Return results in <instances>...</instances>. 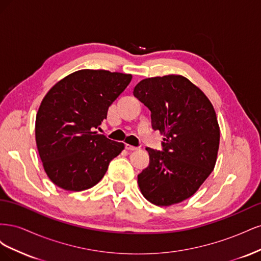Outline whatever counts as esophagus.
Segmentation results:
<instances>
[{
  "label": "esophagus",
  "instance_id": "esophagus-1",
  "mask_svg": "<svg viewBox=\"0 0 261 261\" xmlns=\"http://www.w3.org/2000/svg\"><path fill=\"white\" fill-rule=\"evenodd\" d=\"M125 148L127 149V150H129V151H135V150H138V148H137V147H135V146H132V145H128V144H126Z\"/></svg>",
  "mask_w": 261,
  "mask_h": 261
}]
</instances>
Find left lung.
I'll return each mask as SVG.
<instances>
[{
	"instance_id": "obj_1",
	"label": "left lung",
	"mask_w": 261,
	"mask_h": 261,
	"mask_svg": "<svg viewBox=\"0 0 261 261\" xmlns=\"http://www.w3.org/2000/svg\"><path fill=\"white\" fill-rule=\"evenodd\" d=\"M134 96L151 111L163 151L146 148L148 168L138 174L145 198L169 207L192 197L215 168L220 127L210 100L186 77L170 74L139 82Z\"/></svg>"
}]
</instances>
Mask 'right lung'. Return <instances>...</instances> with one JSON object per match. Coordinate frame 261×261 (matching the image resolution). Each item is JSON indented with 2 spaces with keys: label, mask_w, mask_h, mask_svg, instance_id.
Returning <instances> with one entry per match:
<instances>
[{
  "label": "right lung",
  "mask_w": 261,
  "mask_h": 261,
  "mask_svg": "<svg viewBox=\"0 0 261 261\" xmlns=\"http://www.w3.org/2000/svg\"><path fill=\"white\" fill-rule=\"evenodd\" d=\"M130 74L81 69L46 92L36 116V143L53 184L68 192L93 187L125 145L94 129L130 83Z\"/></svg>",
  "instance_id": "add662e5"
}]
</instances>
